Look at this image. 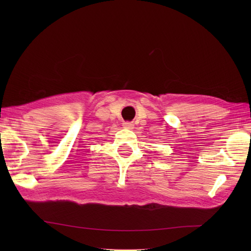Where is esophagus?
<instances>
[{"mask_svg":"<svg viewBox=\"0 0 251 251\" xmlns=\"http://www.w3.org/2000/svg\"><path fill=\"white\" fill-rule=\"evenodd\" d=\"M124 126H125V127H126V128H133V127H134V125H133L132 123H128V121H126V123H125Z\"/></svg>","mask_w":251,"mask_h":251,"instance_id":"obj_1","label":"esophagus"}]
</instances>
